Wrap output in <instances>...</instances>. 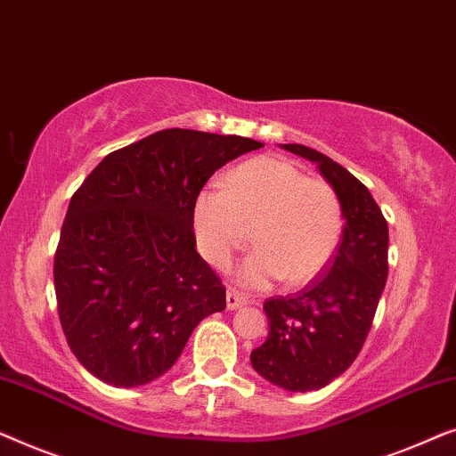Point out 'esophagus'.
Here are the masks:
<instances>
[{
    "instance_id": "esophagus-1",
    "label": "esophagus",
    "mask_w": 456,
    "mask_h": 456,
    "mask_svg": "<svg viewBox=\"0 0 456 456\" xmlns=\"http://www.w3.org/2000/svg\"><path fill=\"white\" fill-rule=\"evenodd\" d=\"M243 304H248V299L243 297V295H240L235 289L227 291V307H229V310H237V307H241Z\"/></svg>"
}]
</instances>
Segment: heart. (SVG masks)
<instances>
[{"mask_svg": "<svg viewBox=\"0 0 456 456\" xmlns=\"http://www.w3.org/2000/svg\"><path fill=\"white\" fill-rule=\"evenodd\" d=\"M249 227L256 249L240 271L243 283L305 285L337 252L341 202L329 182L307 177L287 159L256 157L229 171L223 188L207 185L194 200L198 249L216 268H227L246 246Z\"/></svg>", "mask_w": 456, "mask_h": 456, "instance_id": "heart-1", "label": "heart"}]
</instances>
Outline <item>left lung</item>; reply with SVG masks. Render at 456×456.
Wrapping results in <instances>:
<instances>
[{
    "instance_id": "obj_1",
    "label": "left lung",
    "mask_w": 456,
    "mask_h": 456,
    "mask_svg": "<svg viewBox=\"0 0 456 456\" xmlns=\"http://www.w3.org/2000/svg\"><path fill=\"white\" fill-rule=\"evenodd\" d=\"M283 149L316 163L337 191L343 240L310 285L265 301L271 330L249 359L268 382L307 393L341 376L368 338L388 277V225L368 188L345 167L304 144Z\"/></svg>"
}]
</instances>
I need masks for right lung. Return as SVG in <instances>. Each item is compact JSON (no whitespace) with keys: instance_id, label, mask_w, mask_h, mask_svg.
Here are the masks:
<instances>
[{"instance_id":"obj_1","label":"right lung","mask_w":456,"mask_h":456,"mask_svg":"<svg viewBox=\"0 0 456 456\" xmlns=\"http://www.w3.org/2000/svg\"><path fill=\"white\" fill-rule=\"evenodd\" d=\"M265 146L169 127L109 152L69 200L53 281L76 359L113 387L165 374L225 287L196 252L194 200L208 177Z\"/></svg>"}]
</instances>
